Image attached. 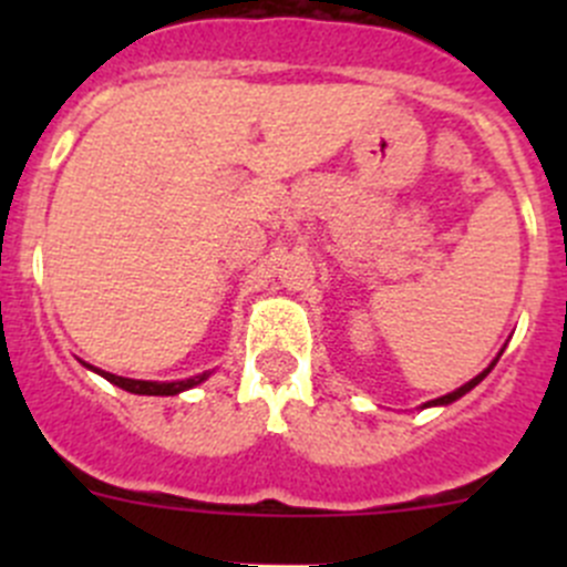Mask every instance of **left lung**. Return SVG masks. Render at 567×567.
I'll list each match as a JSON object with an SVG mask.
<instances>
[{"mask_svg":"<svg viewBox=\"0 0 567 567\" xmlns=\"http://www.w3.org/2000/svg\"><path fill=\"white\" fill-rule=\"evenodd\" d=\"M496 364V362H494ZM494 364H491V368H494ZM491 368L488 370H483V373L477 375V379H472L468 381V384H463L461 390H455V392H450V394H444V398H436V400H431V403H425V405H447V403H453V400H458V398H463V394H466L468 390H474V386L480 384V381L485 379V375L491 373Z\"/></svg>","mask_w":567,"mask_h":567,"instance_id":"left-lung-1","label":"left lung"}]
</instances>
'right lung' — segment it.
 Masks as SVG:
<instances>
[{"label":"right lung","mask_w":567,"mask_h":567,"mask_svg":"<svg viewBox=\"0 0 567 567\" xmlns=\"http://www.w3.org/2000/svg\"><path fill=\"white\" fill-rule=\"evenodd\" d=\"M95 373L104 375L106 381H112V384L120 386V390L134 392V394H177V392H183V390H192V386L203 384V381L208 379V373H203V375H194V379L169 381V384H164V381H134V379H123V375L104 373V370H99V368H95Z\"/></svg>","instance_id":"add662e5"}]
</instances>
